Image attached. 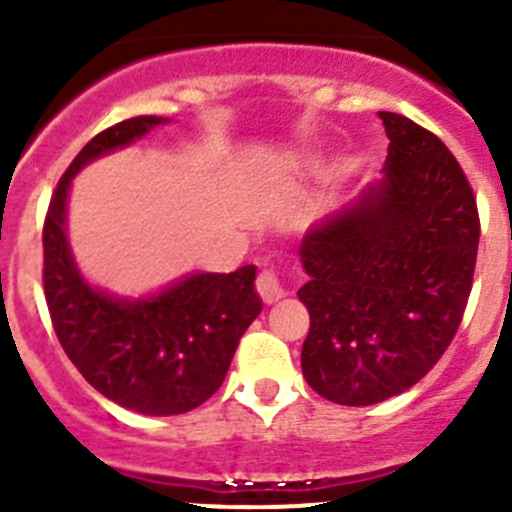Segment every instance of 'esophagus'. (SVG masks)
Instances as JSON below:
<instances>
[{"label": "esophagus", "mask_w": 512, "mask_h": 512, "mask_svg": "<svg viewBox=\"0 0 512 512\" xmlns=\"http://www.w3.org/2000/svg\"><path fill=\"white\" fill-rule=\"evenodd\" d=\"M257 292H260L262 302L275 304L285 297V287H282L280 275L275 270H262L257 277Z\"/></svg>", "instance_id": "obj_1"}]
</instances>
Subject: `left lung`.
I'll list each match as a JSON object with an SVG mask.
<instances>
[{"label": "left lung", "instance_id": "1", "mask_svg": "<svg viewBox=\"0 0 512 512\" xmlns=\"http://www.w3.org/2000/svg\"><path fill=\"white\" fill-rule=\"evenodd\" d=\"M384 178L309 227L302 374L324 399L371 406L418 384L466 312L480 223L466 173L441 138L379 111Z\"/></svg>", "mask_w": 512, "mask_h": 512}]
</instances>
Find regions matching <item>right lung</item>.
<instances>
[{"instance_id": "1", "label": "right lung", "mask_w": 512, "mask_h": 512, "mask_svg": "<svg viewBox=\"0 0 512 512\" xmlns=\"http://www.w3.org/2000/svg\"><path fill=\"white\" fill-rule=\"evenodd\" d=\"M170 118L136 116L91 138L51 195L44 223V294L66 356L123 409L175 416L198 409L225 381L237 342L262 312L257 267L193 272L146 297H118L81 275L69 245L71 180Z\"/></svg>"}]
</instances>
